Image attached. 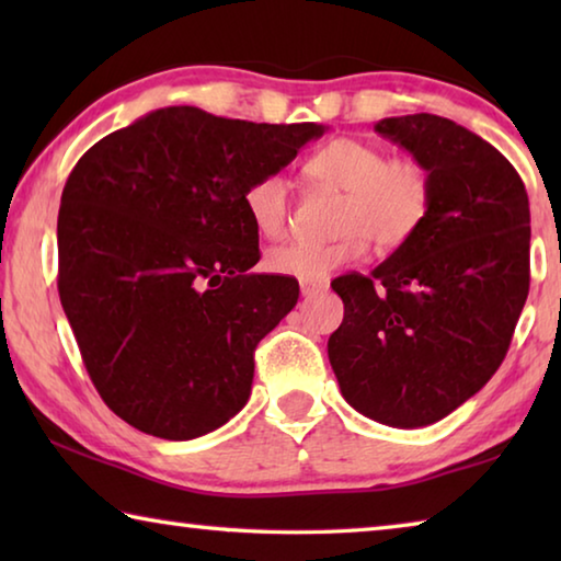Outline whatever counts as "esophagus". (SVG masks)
Masks as SVG:
<instances>
[{
    "label": "esophagus",
    "instance_id": "esophagus-1",
    "mask_svg": "<svg viewBox=\"0 0 561 561\" xmlns=\"http://www.w3.org/2000/svg\"><path fill=\"white\" fill-rule=\"evenodd\" d=\"M324 287H327V282H299L301 297H314V294H319Z\"/></svg>",
    "mask_w": 561,
    "mask_h": 561
}]
</instances>
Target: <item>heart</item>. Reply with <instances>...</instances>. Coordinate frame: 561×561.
Here are the masks:
<instances>
[{"mask_svg": "<svg viewBox=\"0 0 561 561\" xmlns=\"http://www.w3.org/2000/svg\"><path fill=\"white\" fill-rule=\"evenodd\" d=\"M314 183L344 193L334 242H287L267 252V270L299 282H324L329 274L360 260L368 242L393 252L421 232L433 207V175L415 158H388L386 148L358 138L321 146L304 165ZM244 207L264 237H279L289 222V183L279 173L254 178Z\"/></svg>", "mask_w": 561, "mask_h": 561, "instance_id": "obj_1", "label": "heart"}]
</instances>
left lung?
Returning a JSON list of instances; mask_svg holds the SVG:
<instances>
[{
    "label": "left lung",
    "instance_id": "8db88e82",
    "mask_svg": "<svg viewBox=\"0 0 561 561\" xmlns=\"http://www.w3.org/2000/svg\"><path fill=\"white\" fill-rule=\"evenodd\" d=\"M433 175V207L411 242L368 274L331 282L344 321L329 360L346 401L393 428L440 421L505 358L529 294V201L510 160L433 113L383 118Z\"/></svg>",
    "mask_w": 561,
    "mask_h": 561
}]
</instances>
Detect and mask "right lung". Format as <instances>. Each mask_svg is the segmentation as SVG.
Segmentation results:
<instances>
[{
    "instance_id": "right-lung-1",
    "label": "right lung",
    "mask_w": 561,
    "mask_h": 561,
    "mask_svg": "<svg viewBox=\"0 0 561 561\" xmlns=\"http://www.w3.org/2000/svg\"><path fill=\"white\" fill-rule=\"evenodd\" d=\"M321 133L170 106L73 165L56 225L61 307L103 403L133 428L201 438L247 403L254 348L299 284L250 272L260 232L244 190Z\"/></svg>"
}]
</instances>
